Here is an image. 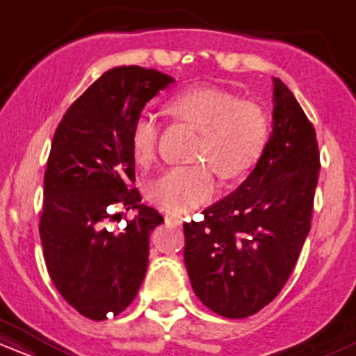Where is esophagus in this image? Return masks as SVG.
<instances>
[{"label":"esophagus","mask_w":356,"mask_h":356,"mask_svg":"<svg viewBox=\"0 0 356 356\" xmlns=\"http://www.w3.org/2000/svg\"><path fill=\"white\" fill-rule=\"evenodd\" d=\"M167 220H169L170 224H174V226H181V224H182V220H181V218H179V216H169Z\"/></svg>","instance_id":"1"}]
</instances>
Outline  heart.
<instances>
[{
	"label": "heart",
	"mask_w": 356,
	"mask_h": 356,
	"mask_svg": "<svg viewBox=\"0 0 356 356\" xmlns=\"http://www.w3.org/2000/svg\"><path fill=\"white\" fill-rule=\"evenodd\" d=\"M167 110L201 132L195 161L206 162L167 169L147 187L150 201L175 214L195 209L214 195L212 170L224 181H236L251 172L271 136L266 110L220 88L182 90L167 102ZM159 130L157 120L149 113H140L134 122L130 149L138 165H149L155 159Z\"/></svg>",
	"instance_id": "b5f03b06"
}]
</instances>
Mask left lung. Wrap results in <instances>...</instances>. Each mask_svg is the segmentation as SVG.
Listing matches in <instances>:
<instances>
[{"instance_id":"left-lung-1","label":"left lung","mask_w":356,"mask_h":356,"mask_svg":"<svg viewBox=\"0 0 356 356\" xmlns=\"http://www.w3.org/2000/svg\"><path fill=\"white\" fill-rule=\"evenodd\" d=\"M318 170L314 127L275 79L273 132L259 164L204 219L184 222V263L211 312L238 320L280 295L312 226Z\"/></svg>"}]
</instances>
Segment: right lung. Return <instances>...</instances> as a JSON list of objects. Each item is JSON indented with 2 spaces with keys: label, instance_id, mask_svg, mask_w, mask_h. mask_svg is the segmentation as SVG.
<instances>
[{
  "label": "right lung",
  "instance_id": "add662e5",
  "mask_svg": "<svg viewBox=\"0 0 356 356\" xmlns=\"http://www.w3.org/2000/svg\"><path fill=\"white\" fill-rule=\"evenodd\" d=\"M172 76L130 65L105 72L70 105L44 170L40 238L48 273L68 305L102 321L134 301L149 264V236L164 218L140 204L130 134ZM117 209H136L115 228Z\"/></svg>",
  "mask_w": 356,
  "mask_h": 356
}]
</instances>
